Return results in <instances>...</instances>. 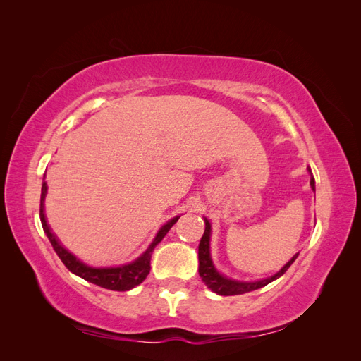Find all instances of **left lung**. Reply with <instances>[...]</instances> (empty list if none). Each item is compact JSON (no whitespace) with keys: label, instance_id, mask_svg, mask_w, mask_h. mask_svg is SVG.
Here are the masks:
<instances>
[{"label":"left lung","instance_id":"1","mask_svg":"<svg viewBox=\"0 0 361 361\" xmlns=\"http://www.w3.org/2000/svg\"><path fill=\"white\" fill-rule=\"evenodd\" d=\"M307 171L310 173V187L314 191V179L312 176L310 167H307ZM203 220H204V233H203V236L200 239V244H199V274H200L204 285L218 295H224V297H228V295H241L245 292L256 290L259 288H264L268 285V283L274 281L285 274V272L289 269V267L295 262V259L298 257V253L293 255L292 259L279 272H276L274 276H271L264 280L241 281V280L231 279V277L221 274V272L218 271L214 265V260L211 257V244H209L211 243V232H212L211 221L207 220L206 216H203Z\"/></svg>","mask_w":361,"mask_h":361}]
</instances>
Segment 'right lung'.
<instances>
[{"label": "right lung", "instance_id": "obj_1", "mask_svg": "<svg viewBox=\"0 0 361 361\" xmlns=\"http://www.w3.org/2000/svg\"><path fill=\"white\" fill-rule=\"evenodd\" d=\"M47 190H48L47 182H43L42 183V194H40V221H42L43 232L47 233L52 248L56 250V253L61 259L64 267H66L71 272H73L75 276H78L87 281L93 283V285H97V286L110 289V290L123 292V290H129V289L138 286L140 283H143V280L147 277L149 271H150L152 251H154V248L162 241V238L167 235V232L173 227V224L176 223L180 216V215L174 216L170 221L164 224L158 231L154 241H152V244L147 247V250L135 260L129 262V264H125V265H118V267H92V265L84 264L81 259H78L75 255H72L69 250L64 248L59 243L56 235L51 232V228H49V226L47 223V218H45Z\"/></svg>", "mask_w": 361, "mask_h": 361}]
</instances>
